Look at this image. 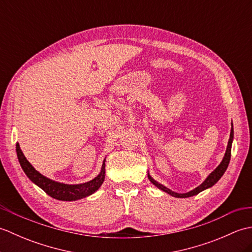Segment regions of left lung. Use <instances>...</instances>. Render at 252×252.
<instances>
[{
	"label": "left lung",
	"mask_w": 252,
	"mask_h": 252,
	"mask_svg": "<svg viewBox=\"0 0 252 252\" xmlns=\"http://www.w3.org/2000/svg\"><path fill=\"white\" fill-rule=\"evenodd\" d=\"M233 137H234V130H233V126L231 129V135H229V140H228V144H227V148H226V152H225V155H224V158L222 160V162L219 164V167L213 171L212 173H210V175L208 176V178L205 180V182H203L202 184H200L198 187H196L195 189H192L189 192H185V194H178V192L175 191H172L171 189H167V187L159 184L157 181H155L151 175L148 174V179L149 181L152 182V183L157 186L158 189H160L161 190L168 192V194H170L171 196L173 197H178V198H187V197H191V196H195L197 194H199L200 191L205 190L207 189H209V187H211L215 185L217 182L220 180L222 178V175L224 174V172H225L227 167H228V163H229V160H231V149H232V142H233Z\"/></svg>",
	"instance_id": "1"
}]
</instances>
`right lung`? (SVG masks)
I'll return each mask as SVG.
<instances>
[{"label":"right lung","mask_w":252,"mask_h":252,"mask_svg":"<svg viewBox=\"0 0 252 252\" xmlns=\"http://www.w3.org/2000/svg\"><path fill=\"white\" fill-rule=\"evenodd\" d=\"M16 152H17V157L19 160V163L23 168L24 172L27 174V176L36 184L40 189H43L47 195L55 198L58 200H65V201H72L78 200L81 198L88 197L92 195L94 191L97 190L100 185L103 184L105 180V160L101 165L100 173L96 176L92 181L87 182L83 184H77V185H69V184H63L58 183V182L52 181L50 179L45 178L44 175H42L40 172L32 167L31 163L26 159L24 156L23 152L19 147V144H16Z\"/></svg>","instance_id":"add662e5"}]
</instances>
